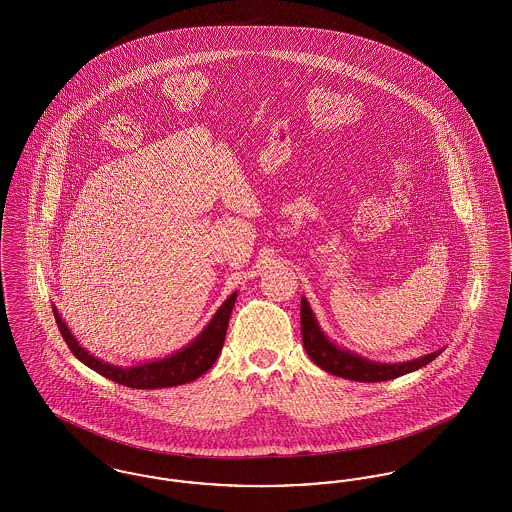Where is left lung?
<instances>
[{"label": "left lung", "instance_id": "1", "mask_svg": "<svg viewBox=\"0 0 512 512\" xmlns=\"http://www.w3.org/2000/svg\"><path fill=\"white\" fill-rule=\"evenodd\" d=\"M301 336H303V347L315 365L334 376H341L345 380H355V382H386V380L399 378L403 374H409L413 370L432 363L441 353L439 349L405 363H376V361L365 359L349 349L336 345L322 332V328L318 326L317 317L305 297H301Z\"/></svg>", "mask_w": 512, "mask_h": 512}]
</instances>
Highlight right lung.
<instances>
[{
    "label": "right lung",
    "mask_w": 512,
    "mask_h": 512,
    "mask_svg": "<svg viewBox=\"0 0 512 512\" xmlns=\"http://www.w3.org/2000/svg\"><path fill=\"white\" fill-rule=\"evenodd\" d=\"M236 295L238 293H232L220 305L219 311L207 322V326L199 332V336L190 341L186 347L178 349L176 353H171L169 357L134 366L111 365V363H105L98 357H94L92 353H88L71 334L69 326L59 315L57 307L53 305L51 309H53V317L59 326L63 340L67 341L69 349L73 351L74 357L80 363H84L101 376H105L117 384H122L126 388L155 390V388H171V386L194 382L195 378H199L201 374H205L211 366L215 365V361L219 359L220 351H222V343H224L226 328H228V318L234 309Z\"/></svg>",
    "instance_id": "right-lung-1"
}]
</instances>
